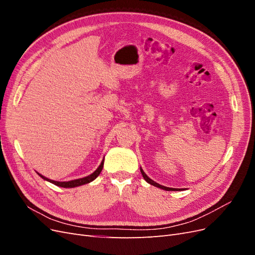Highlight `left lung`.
<instances>
[{
	"label": "left lung",
	"instance_id": "1",
	"mask_svg": "<svg viewBox=\"0 0 255 255\" xmlns=\"http://www.w3.org/2000/svg\"><path fill=\"white\" fill-rule=\"evenodd\" d=\"M140 172H141V174H142V176H143V179L148 182L149 184H151V185H153V186H156V187H158V188H161V189H164V190H181V189H177V188H170V187H166V186H163V185H159L158 183H156V182H154L153 180H151L150 177L146 175L144 172H143V170L142 169L140 168Z\"/></svg>",
	"mask_w": 255,
	"mask_h": 255
}]
</instances>
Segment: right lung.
Wrapping results in <instances>:
<instances>
[{"instance_id":"1","label":"right lung","mask_w":255,"mask_h":255,"mask_svg":"<svg viewBox=\"0 0 255 255\" xmlns=\"http://www.w3.org/2000/svg\"><path fill=\"white\" fill-rule=\"evenodd\" d=\"M103 165H104V159L102 160L101 165H100V166L98 167V169H97V170H96L94 173H91V174H90V175H88V176L82 177V179L72 180V181H68V182H58V181H53V180L47 179V177L43 176V175H41L40 173H38V172H37V173L39 174V176H41L43 180L48 181V182H50V183H52V184H54V185H56V186H60V187H64V188H73V187L81 186V185H84V184H88V183H90V182L94 181L95 179H97L98 175H99L100 173H101V171H102Z\"/></svg>"}]
</instances>
